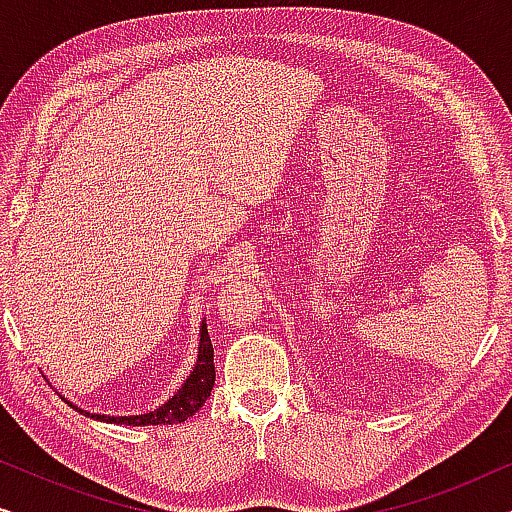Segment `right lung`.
<instances>
[{
  "mask_svg": "<svg viewBox=\"0 0 512 512\" xmlns=\"http://www.w3.org/2000/svg\"><path fill=\"white\" fill-rule=\"evenodd\" d=\"M214 347L212 340H209L207 333V319H202L200 324V342H198V359H195V366L191 375L186 377L184 384L174 391L170 401L158 405L156 410L144 412V415H130V417H114V415H97V412H88L79 408V405L67 401L62 396V401L72 405L76 412L86 415L90 419H97V422L107 424H128V426H163V424H181L186 422L188 417H193L195 412L202 408V403L207 401L209 394L214 389Z\"/></svg>",
  "mask_w": 512,
  "mask_h": 512,
  "instance_id": "right-lung-1",
  "label": "right lung"
}]
</instances>
